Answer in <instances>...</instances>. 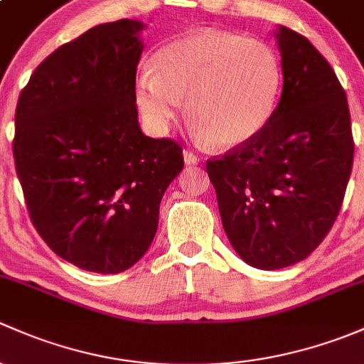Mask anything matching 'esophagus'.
Returning a JSON list of instances; mask_svg holds the SVG:
<instances>
[{"label": "esophagus", "mask_w": 364, "mask_h": 364, "mask_svg": "<svg viewBox=\"0 0 364 364\" xmlns=\"http://www.w3.org/2000/svg\"><path fill=\"white\" fill-rule=\"evenodd\" d=\"M183 161H186V164H198L200 163V156H198L196 152L186 149V151H183Z\"/></svg>", "instance_id": "esophagus-1"}]
</instances>
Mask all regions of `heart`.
I'll use <instances>...</instances> for the list:
<instances>
[{
    "label": "heart",
    "mask_w": 364,
    "mask_h": 364,
    "mask_svg": "<svg viewBox=\"0 0 364 364\" xmlns=\"http://www.w3.org/2000/svg\"><path fill=\"white\" fill-rule=\"evenodd\" d=\"M151 73L136 80V103L164 131L187 96L189 121L215 147H237L264 129L279 100L282 70L275 52L252 38L200 29L164 45Z\"/></svg>",
    "instance_id": "1"
}]
</instances>
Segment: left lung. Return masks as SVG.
I'll use <instances>...</instances> for the list:
<instances>
[{"mask_svg": "<svg viewBox=\"0 0 364 364\" xmlns=\"http://www.w3.org/2000/svg\"><path fill=\"white\" fill-rule=\"evenodd\" d=\"M284 87L264 129L207 161L224 231L259 269L305 259L342 208L354 159L346 91L324 55L280 26Z\"/></svg>", "mask_w": 364, "mask_h": 364, "instance_id": "8db88e82", "label": "left lung"}]
</instances>
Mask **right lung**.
Here are the masks:
<instances>
[{
    "label": "right lung",
    "instance_id": "right-lung-1",
    "mask_svg": "<svg viewBox=\"0 0 364 364\" xmlns=\"http://www.w3.org/2000/svg\"><path fill=\"white\" fill-rule=\"evenodd\" d=\"M141 28L107 22L55 48L15 110L29 219L59 257L87 272L121 273L147 252L161 198L183 168L178 141L138 126Z\"/></svg>",
    "mask_w": 364,
    "mask_h": 364
}]
</instances>
